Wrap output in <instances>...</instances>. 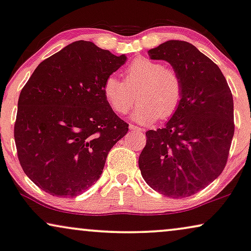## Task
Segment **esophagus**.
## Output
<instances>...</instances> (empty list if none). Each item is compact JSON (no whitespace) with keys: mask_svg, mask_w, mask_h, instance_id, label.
<instances>
[{"mask_svg":"<svg viewBox=\"0 0 251 251\" xmlns=\"http://www.w3.org/2000/svg\"><path fill=\"white\" fill-rule=\"evenodd\" d=\"M129 129H132V131H135V132H142L144 131V129L142 128H140V127H138V126H135V125H129Z\"/></svg>","mask_w":251,"mask_h":251,"instance_id":"1","label":"esophagus"}]
</instances>
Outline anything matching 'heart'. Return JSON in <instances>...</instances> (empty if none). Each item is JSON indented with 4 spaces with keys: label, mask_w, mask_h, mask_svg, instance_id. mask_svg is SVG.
<instances>
[{
    "label": "heart",
    "mask_w": 251,
    "mask_h": 251,
    "mask_svg": "<svg viewBox=\"0 0 251 251\" xmlns=\"http://www.w3.org/2000/svg\"><path fill=\"white\" fill-rule=\"evenodd\" d=\"M103 96L117 115H126L134 103L132 119L149 125L158 118L167 119L176 112L183 98V82L174 68L148 58H136L125 68V81L116 75L107 76Z\"/></svg>",
    "instance_id": "1"
}]
</instances>
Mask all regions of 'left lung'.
Instances as JSON below:
<instances>
[{
	"mask_svg": "<svg viewBox=\"0 0 251 251\" xmlns=\"http://www.w3.org/2000/svg\"><path fill=\"white\" fill-rule=\"evenodd\" d=\"M148 54L178 73L183 98L163 128L146 132L139 168L155 191L184 198L207 186L226 167L234 135L233 95L220 68L188 41H166Z\"/></svg>",
	"mask_w": 251,
	"mask_h": 251,
	"instance_id": "obj_1",
	"label": "left lung"
}]
</instances>
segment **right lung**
<instances>
[{
    "label": "right lung",
    "mask_w": 251,
    "mask_h": 251,
    "mask_svg": "<svg viewBox=\"0 0 251 251\" xmlns=\"http://www.w3.org/2000/svg\"><path fill=\"white\" fill-rule=\"evenodd\" d=\"M125 61L78 40L34 69L18 98L14 134L21 166L41 190L75 197L102 175L110 149L128 131L102 88Z\"/></svg>",
    "instance_id": "right-lung-1"
}]
</instances>
